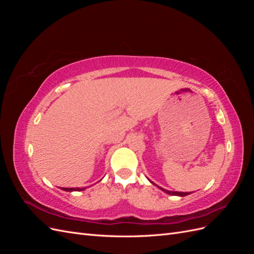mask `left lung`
I'll list each match as a JSON object with an SVG mask.
<instances>
[{
  "mask_svg": "<svg viewBox=\"0 0 254 254\" xmlns=\"http://www.w3.org/2000/svg\"><path fill=\"white\" fill-rule=\"evenodd\" d=\"M152 184H155L153 182H151ZM161 190H164L165 193H167V194H170V195H173V196H181V197H183V196H187V195H190V191H186V193H184V191H170V190H164V189H162V188H160Z\"/></svg>",
  "mask_w": 254,
  "mask_h": 254,
  "instance_id": "obj_1",
  "label": "left lung"
}]
</instances>
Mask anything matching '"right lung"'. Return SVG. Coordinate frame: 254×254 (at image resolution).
<instances>
[{
    "mask_svg": "<svg viewBox=\"0 0 254 254\" xmlns=\"http://www.w3.org/2000/svg\"><path fill=\"white\" fill-rule=\"evenodd\" d=\"M61 190H66V191H72V190H82L83 189H80V188H63Z\"/></svg>",
    "mask_w": 254,
    "mask_h": 254,
    "instance_id": "add662e5",
    "label": "right lung"
}]
</instances>
